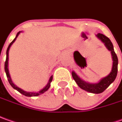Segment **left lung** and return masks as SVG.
Instances as JSON below:
<instances>
[{
    "label": "left lung",
    "mask_w": 122,
    "mask_h": 122,
    "mask_svg": "<svg viewBox=\"0 0 122 122\" xmlns=\"http://www.w3.org/2000/svg\"><path fill=\"white\" fill-rule=\"evenodd\" d=\"M96 36L105 44L107 49L110 51L112 53V55L113 58V66H112V71L107 77L102 79L99 83H95V84L86 83L84 81H83L73 71L72 72V77L74 79V80L77 83L79 87H81L82 89L88 92L93 93H100L104 92L110 86V84L114 81V80L116 78L117 73L118 59H117V55L116 54L113 49V44L111 42L110 39L102 33H98Z\"/></svg>",
    "instance_id": "left-lung-1"
}]
</instances>
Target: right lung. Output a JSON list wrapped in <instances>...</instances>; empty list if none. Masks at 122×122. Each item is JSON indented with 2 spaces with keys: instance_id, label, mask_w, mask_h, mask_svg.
Returning <instances> with one entry per match:
<instances>
[{
  "instance_id": "obj_1",
  "label": "right lung",
  "mask_w": 122,
  "mask_h": 122,
  "mask_svg": "<svg viewBox=\"0 0 122 122\" xmlns=\"http://www.w3.org/2000/svg\"><path fill=\"white\" fill-rule=\"evenodd\" d=\"M20 33V31L19 32V33L16 34V36L15 38V39L12 41V42L10 43V45H9V47L7 48V50H6V61L5 63V70L6 72V77H7V78H8V81H9V83L10 84V85L12 86V87L14 88L16 90H17L19 92H20V93H22L23 95L25 96H27V97H35V96H38L41 95V94H42V93H43L44 92H45L46 91L48 90V89L50 87V84H51V82L52 81V79H53V75L52 76H51L50 79H49V82H48V83H47V85L44 87L43 89H41L40 92H25V91H23L21 89H20L19 87H17L16 85H15V84L12 83V80H11V79H10V75H9V69H8V61H9V49H10V46L12 45V44L15 41V40L16 39V38L17 37L19 36V35Z\"/></svg>"
}]
</instances>
